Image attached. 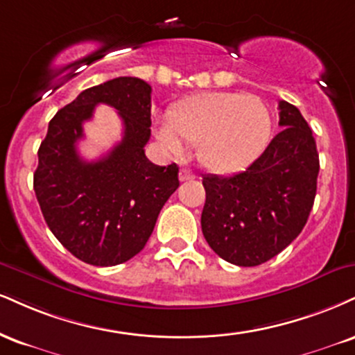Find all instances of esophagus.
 Wrapping results in <instances>:
<instances>
[{
  "label": "esophagus",
  "instance_id": "1",
  "mask_svg": "<svg viewBox=\"0 0 355 355\" xmlns=\"http://www.w3.org/2000/svg\"><path fill=\"white\" fill-rule=\"evenodd\" d=\"M178 178H180V182H187V180H191V178H195V175L191 173L189 168H182L180 173H178Z\"/></svg>",
  "mask_w": 355,
  "mask_h": 355
}]
</instances>
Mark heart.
<instances>
[{
  "label": "heart",
  "instance_id": "b5f03b06",
  "mask_svg": "<svg viewBox=\"0 0 355 355\" xmlns=\"http://www.w3.org/2000/svg\"><path fill=\"white\" fill-rule=\"evenodd\" d=\"M157 137L173 155H180L185 143L196 147L207 170L234 173L253 164L270 142L271 115L253 94L205 92L175 104Z\"/></svg>",
  "mask_w": 355,
  "mask_h": 355
}]
</instances>
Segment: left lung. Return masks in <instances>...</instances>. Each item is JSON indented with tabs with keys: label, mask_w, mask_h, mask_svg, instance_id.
<instances>
[{
	"label": "left lung",
	"mask_w": 355,
	"mask_h": 355,
	"mask_svg": "<svg viewBox=\"0 0 355 355\" xmlns=\"http://www.w3.org/2000/svg\"><path fill=\"white\" fill-rule=\"evenodd\" d=\"M283 130L245 172L203 177L205 240L236 266L275 258L302 232L318 189L319 153L300 109L279 102Z\"/></svg>",
	"instance_id": "obj_1"
}]
</instances>
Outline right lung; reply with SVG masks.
<instances>
[{
  "label": "right lung",
  "instance_id": "add662e5",
  "mask_svg": "<svg viewBox=\"0 0 355 355\" xmlns=\"http://www.w3.org/2000/svg\"><path fill=\"white\" fill-rule=\"evenodd\" d=\"M152 87L139 78H115L85 89L51 119L37 150L34 193L61 245L92 266H115L144 250L170 195L178 189L177 164L145 157L150 139ZM97 103L121 115L124 137L96 162L80 159L75 144Z\"/></svg>",
  "mask_w": 355,
  "mask_h": 355
}]
</instances>
